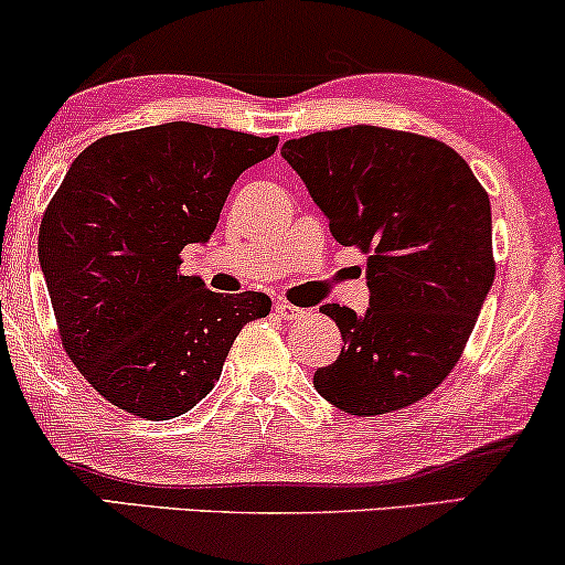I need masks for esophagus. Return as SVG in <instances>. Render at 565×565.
Wrapping results in <instances>:
<instances>
[{
  "label": "esophagus",
  "mask_w": 565,
  "mask_h": 565,
  "mask_svg": "<svg viewBox=\"0 0 565 565\" xmlns=\"http://www.w3.org/2000/svg\"><path fill=\"white\" fill-rule=\"evenodd\" d=\"M275 311L280 313L282 319H300V317H306V311H303V309H298V306L288 303V300H277V303H275Z\"/></svg>",
  "instance_id": "1"
}]
</instances>
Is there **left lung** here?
I'll use <instances>...</instances> for the list:
<instances>
[{"label":"left lung","instance_id":"8db88e82","mask_svg":"<svg viewBox=\"0 0 565 565\" xmlns=\"http://www.w3.org/2000/svg\"><path fill=\"white\" fill-rule=\"evenodd\" d=\"M282 158L332 236L369 256V311L321 306L345 345L313 386L358 417L415 405L457 365L493 285L488 192L449 145L369 124L288 139Z\"/></svg>","mask_w":565,"mask_h":565}]
</instances>
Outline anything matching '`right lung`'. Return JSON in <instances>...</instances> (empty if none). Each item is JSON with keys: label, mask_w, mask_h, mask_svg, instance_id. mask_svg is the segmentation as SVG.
Listing matches in <instances>:
<instances>
[{"label": "right lung", "mask_w": 565, "mask_h": 565, "mask_svg": "<svg viewBox=\"0 0 565 565\" xmlns=\"http://www.w3.org/2000/svg\"><path fill=\"white\" fill-rule=\"evenodd\" d=\"M280 139L192 121L95 139L70 166L39 231V259L70 361L124 413L171 420L210 394L265 292L223 296L181 275L231 186Z\"/></svg>", "instance_id": "obj_1"}]
</instances>
